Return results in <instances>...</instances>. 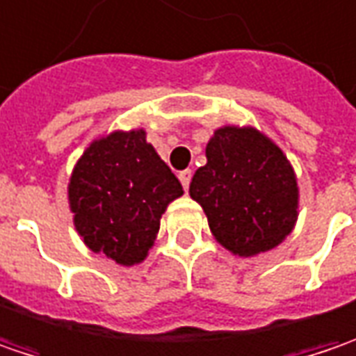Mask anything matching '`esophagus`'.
Listing matches in <instances>:
<instances>
[{"instance_id": "obj_1", "label": "esophagus", "mask_w": 356, "mask_h": 356, "mask_svg": "<svg viewBox=\"0 0 356 356\" xmlns=\"http://www.w3.org/2000/svg\"><path fill=\"white\" fill-rule=\"evenodd\" d=\"M178 178H180L184 190H188V186H190V178H192V172H190V170H182V172L178 174Z\"/></svg>"}]
</instances>
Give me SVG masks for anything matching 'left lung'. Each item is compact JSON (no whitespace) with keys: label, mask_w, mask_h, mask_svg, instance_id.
<instances>
[{"label":"left lung","mask_w":356,"mask_h":356,"mask_svg":"<svg viewBox=\"0 0 356 356\" xmlns=\"http://www.w3.org/2000/svg\"><path fill=\"white\" fill-rule=\"evenodd\" d=\"M190 196L204 208L212 234L238 257L278 246L293 232L298 188L282 150L254 128L224 126L206 146Z\"/></svg>","instance_id":"left-lung-1"}]
</instances>
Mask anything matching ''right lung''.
I'll use <instances>...</instances> for the list:
<instances>
[{"mask_svg": "<svg viewBox=\"0 0 356 356\" xmlns=\"http://www.w3.org/2000/svg\"><path fill=\"white\" fill-rule=\"evenodd\" d=\"M180 180L146 142L144 130L96 140L72 172L67 198L83 242L118 264L142 262Z\"/></svg>", "mask_w": 356, "mask_h": 356, "instance_id": "right-lung-1", "label": "right lung"}]
</instances>
